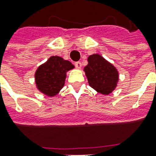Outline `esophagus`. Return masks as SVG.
Here are the masks:
<instances>
[{
	"label": "esophagus",
	"mask_w": 156,
	"mask_h": 156,
	"mask_svg": "<svg viewBox=\"0 0 156 156\" xmlns=\"http://www.w3.org/2000/svg\"><path fill=\"white\" fill-rule=\"evenodd\" d=\"M74 65H75V67H76L77 68H82L81 62H79V61L76 62L74 63Z\"/></svg>",
	"instance_id": "obj_1"
}]
</instances>
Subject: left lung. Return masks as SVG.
Returning <instances> with one entry per match:
<instances>
[{
	"label": "left lung",
	"mask_w": 156,
	"mask_h": 156,
	"mask_svg": "<svg viewBox=\"0 0 156 156\" xmlns=\"http://www.w3.org/2000/svg\"><path fill=\"white\" fill-rule=\"evenodd\" d=\"M88 62L84 72L89 85L100 94H109L119 80L116 68L98 54L89 56Z\"/></svg>",
	"instance_id": "left-lung-1"
}]
</instances>
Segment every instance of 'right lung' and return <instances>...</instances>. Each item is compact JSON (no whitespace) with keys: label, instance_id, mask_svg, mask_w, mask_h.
<instances>
[{"label":"right lung","instance_id":"right-lung-1","mask_svg":"<svg viewBox=\"0 0 156 156\" xmlns=\"http://www.w3.org/2000/svg\"><path fill=\"white\" fill-rule=\"evenodd\" d=\"M74 66L60 57H51L36 72L35 79L39 90L48 96H54L63 87L66 73Z\"/></svg>","mask_w":156,"mask_h":156}]
</instances>
